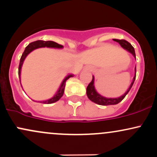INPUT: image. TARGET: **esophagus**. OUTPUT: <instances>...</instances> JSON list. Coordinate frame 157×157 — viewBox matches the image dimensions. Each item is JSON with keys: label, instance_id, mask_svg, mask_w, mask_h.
I'll use <instances>...</instances> for the list:
<instances>
[{"label": "esophagus", "instance_id": "obj_1", "mask_svg": "<svg viewBox=\"0 0 157 157\" xmlns=\"http://www.w3.org/2000/svg\"><path fill=\"white\" fill-rule=\"evenodd\" d=\"M92 67H91V66H85L84 67V70L85 71H92Z\"/></svg>", "mask_w": 157, "mask_h": 157}]
</instances>
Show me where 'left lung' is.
<instances>
[{"label": "left lung", "mask_w": 157, "mask_h": 157, "mask_svg": "<svg viewBox=\"0 0 157 157\" xmlns=\"http://www.w3.org/2000/svg\"><path fill=\"white\" fill-rule=\"evenodd\" d=\"M113 40L116 41V42L119 43L120 44V46H122L124 49L127 50L128 52H130V53L134 57V58L136 59V55H135V51L134 48L131 46L130 43H128V41H126L125 40H117V39H113ZM135 74L134 77L133 78L132 82L129 86V88L128 89L127 91H125V93L124 94H122V96L117 97V98H108V97H103L102 95H100L97 91H96L94 87V77L92 76V80L91 82L89 84V86H87V89H86V94H87L88 97L91 101L95 103L98 104L100 105H116L118 104L119 102H121L125 97L126 96L128 93L129 92L131 87H132L133 84H134L135 79H136V67H135Z\"/></svg>", "instance_id": "1"}]
</instances>
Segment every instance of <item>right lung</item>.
Here are the masks:
<instances>
[{
	"mask_svg": "<svg viewBox=\"0 0 157 157\" xmlns=\"http://www.w3.org/2000/svg\"><path fill=\"white\" fill-rule=\"evenodd\" d=\"M43 47L63 48V46L62 45H60L57 44V43L54 42V41H51V40H48V41L37 40L29 44L26 47V48H25L24 52H23V55L21 57V60H20V64H19V68H18V76L20 78V82H21V68H22L23 61L25 60V59H26L27 55H28L30 52L34 51L35 49H37V48H43ZM72 77H73V75H68L67 76L65 77L63 80L62 82H61L60 87H59V89L57 91V92L55 93V94L54 95L52 98L48 99V100H43V101H38V102H41V103H44V104H52V103H54V102L58 101L61 97H62L63 95L66 80H67L68 78Z\"/></svg>",
	"mask_w": 157,
	"mask_h": 157,
	"instance_id": "right-lung-1",
	"label": "right lung"
}]
</instances>
